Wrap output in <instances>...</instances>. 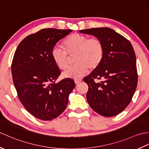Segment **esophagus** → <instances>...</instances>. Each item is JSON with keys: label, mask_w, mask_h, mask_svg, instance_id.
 Segmentation results:
<instances>
[{"label": "esophagus", "mask_w": 149, "mask_h": 149, "mask_svg": "<svg viewBox=\"0 0 149 149\" xmlns=\"http://www.w3.org/2000/svg\"><path fill=\"white\" fill-rule=\"evenodd\" d=\"M81 81H82V79H75L74 80L75 83L76 84H78V83H79L80 82H81Z\"/></svg>", "instance_id": "34e87169"}]
</instances>
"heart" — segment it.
Wrapping results in <instances>:
<instances>
[{
    "mask_svg": "<svg viewBox=\"0 0 149 149\" xmlns=\"http://www.w3.org/2000/svg\"><path fill=\"white\" fill-rule=\"evenodd\" d=\"M63 50L58 48L52 50L54 62L61 70L69 67L70 58H74L75 65L63 74L66 78L77 79L86 74L88 69L93 70L100 65L104 57V46L102 42L96 38L88 37L78 33L69 35L62 43Z\"/></svg>",
    "mask_w": 149,
    "mask_h": 149,
    "instance_id": "obj_1",
    "label": "heart"
}]
</instances>
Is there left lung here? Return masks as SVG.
Segmentation results:
<instances>
[{
	"mask_svg": "<svg viewBox=\"0 0 149 149\" xmlns=\"http://www.w3.org/2000/svg\"><path fill=\"white\" fill-rule=\"evenodd\" d=\"M102 42L104 52L100 65L83 79L88 85L86 99L99 115L114 116L122 112L136 89V55L131 43L108 27L81 30Z\"/></svg>",
	"mask_w": 149,
	"mask_h": 149,
	"instance_id": "8db88e82",
	"label": "left lung"
}]
</instances>
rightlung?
<instances>
[{"mask_svg":"<svg viewBox=\"0 0 149 149\" xmlns=\"http://www.w3.org/2000/svg\"><path fill=\"white\" fill-rule=\"evenodd\" d=\"M72 31L41 29L25 38L14 54L11 73L18 97L27 111L40 120H52L61 115L75 87L70 78L55 83L61 71L51 56L57 42Z\"/></svg>","mask_w":149,"mask_h":149,"instance_id":"add662e5","label":"right lung"}]
</instances>
